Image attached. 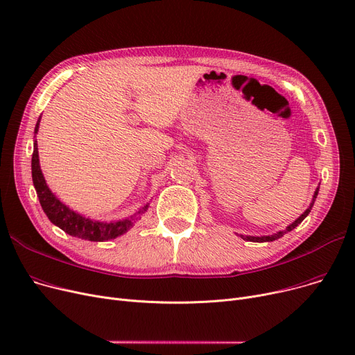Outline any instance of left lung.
Listing matches in <instances>:
<instances>
[{
  "label": "left lung",
  "instance_id": "8db88e82",
  "mask_svg": "<svg viewBox=\"0 0 355 355\" xmlns=\"http://www.w3.org/2000/svg\"><path fill=\"white\" fill-rule=\"evenodd\" d=\"M316 196H318V190L315 191V198H316ZM312 206H313V201L311 202V206L305 210V213L300 217V218H296L292 225H289L288 227H286V230H284V232H279V233H276V234H273V236H263V237H253V236H248V237H243L245 240H249V241H256V243H263V241H273V240H276V239H279V237H282L285 233H288V232H291V230H293V229H296L297 227V225H301L302 223V220L309 214V211H311V209H312Z\"/></svg>",
  "mask_w": 355,
  "mask_h": 355
}]
</instances>
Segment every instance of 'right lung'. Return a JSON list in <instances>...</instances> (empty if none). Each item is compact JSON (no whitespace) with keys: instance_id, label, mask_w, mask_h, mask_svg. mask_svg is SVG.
<instances>
[{"instance_id":"add662e5","label":"right lung","mask_w":355,"mask_h":355,"mask_svg":"<svg viewBox=\"0 0 355 355\" xmlns=\"http://www.w3.org/2000/svg\"><path fill=\"white\" fill-rule=\"evenodd\" d=\"M39 122H37L34 129V138H35L37 130H39ZM31 174H33V184L37 191V197L40 200L43 211L46 213V216L49 217V220L53 223V225L60 227L67 234L83 239V240H90V241H105V240L115 239L126 233L130 227H132L134 220H135L134 217L122 220V221H115V223L93 221L69 210V207H66L63 202H60L58 198H55L54 194L49 190L44 177L42 174L40 164H39V151H37L35 139H34V151L31 158ZM146 209L148 206H145L144 210L141 211H145Z\"/></svg>"}]
</instances>
